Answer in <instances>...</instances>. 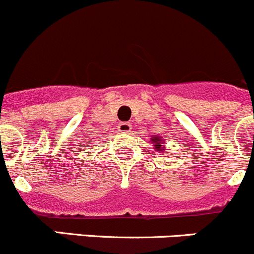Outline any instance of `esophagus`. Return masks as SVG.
Returning <instances> with one entry per match:
<instances>
[{"label":"esophagus","mask_w":254,"mask_h":254,"mask_svg":"<svg viewBox=\"0 0 254 254\" xmlns=\"http://www.w3.org/2000/svg\"><path fill=\"white\" fill-rule=\"evenodd\" d=\"M118 130H119V132H130L131 125H130L129 123H120V124L118 125Z\"/></svg>","instance_id":"1"}]
</instances>
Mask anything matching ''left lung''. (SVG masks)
Instances as JSON below:
<instances>
[{
  "mask_svg": "<svg viewBox=\"0 0 254 254\" xmlns=\"http://www.w3.org/2000/svg\"><path fill=\"white\" fill-rule=\"evenodd\" d=\"M151 142L153 143V146H155V150L157 151L158 153L165 152L166 147H165V141H163V139H161L160 136L155 135V136L151 137Z\"/></svg>",
  "mask_w": 254,
  "mask_h": 254,
  "instance_id": "1",
  "label": "left lung"
}]
</instances>
